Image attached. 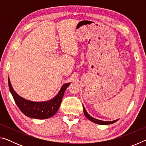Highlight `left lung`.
Masks as SVG:
<instances>
[{
  "mask_svg": "<svg viewBox=\"0 0 146 146\" xmlns=\"http://www.w3.org/2000/svg\"><path fill=\"white\" fill-rule=\"evenodd\" d=\"M83 110H84V115L86 116V117L88 118V120H91V122H93L95 123H97V124H100V125H109V124H111V123H115V122L118 120H113V121H104V120H98L97 118H95L91 117L90 115L88 114V113L86 111V109L84 108V106H83Z\"/></svg>",
  "mask_w": 146,
  "mask_h": 146,
  "instance_id": "1",
  "label": "left lung"
}]
</instances>
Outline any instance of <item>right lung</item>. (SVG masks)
<instances>
[{
	"label": "right lung",
	"mask_w": 146,
	"mask_h": 146,
	"mask_svg": "<svg viewBox=\"0 0 146 146\" xmlns=\"http://www.w3.org/2000/svg\"><path fill=\"white\" fill-rule=\"evenodd\" d=\"M70 84L69 82L63 84L56 95L51 100L44 101V102H33V101L26 100L19 96L13 90L10 80L8 77L9 91L20 110L27 117L36 118V119L49 118L57 112L62 102L64 94Z\"/></svg>",
	"instance_id": "add662e5"
}]
</instances>
